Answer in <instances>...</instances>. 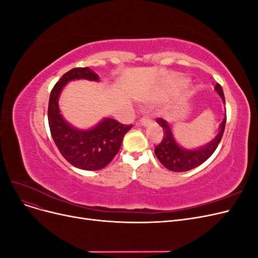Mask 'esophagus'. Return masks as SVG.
I'll use <instances>...</instances> for the list:
<instances>
[{"label": "esophagus", "mask_w": 258, "mask_h": 258, "mask_svg": "<svg viewBox=\"0 0 258 258\" xmlns=\"http://www.w3.org/2000/svg\"><path fill=\"white\" fill-rule=\"evenodd\" d=\"M152 122H153V120L150 118V117L144 116V117H142V118H140L137 121V124H138V126H144V127H146V126H148V124H151Z\"/></svg>", "instance_id": "34e87169"}]
</instances>
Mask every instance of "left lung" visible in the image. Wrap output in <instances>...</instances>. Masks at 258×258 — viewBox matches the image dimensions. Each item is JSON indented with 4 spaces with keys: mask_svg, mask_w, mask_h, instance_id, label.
<instances>
[{
    "mask_svg": "<svg viewBox=\"0 0 258 258\" xmlns=\"http://www.w3.org/2000/svg\"><path fill=\"white\" fill-rule=\"evenodd\" d=\"M215 90L221 96L223 102L225 103L223 88L220 84L215 85ZM156 121L160 124L161 129L163 130L162 141L155 147L156 157L170 171L184 172V171H189L200 166L215 152L224 134L226 116L221 123L217 136L207 145L198 147L196 150H185L182 146H179L175 141L169 123L165 119L158 118Z\"/></svg>",
    "mask_w": 258,
    "mask_h": 258,
    "instance_id": "8db88e82",
    "label": "left lung"
}]
</instances>
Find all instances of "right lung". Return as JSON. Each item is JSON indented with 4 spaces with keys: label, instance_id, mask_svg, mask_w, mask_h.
Here are the masks:
<instances>
[{
    "label": "right lung",
    "instance_id": "add662e5",
    "mask_svg": "<svg viewBox=\"0 0 258 258\" xmlns=\"http://www.w3.org/2000/svg\"><path fill=\"white\" fill-rule=\"evenodd\" d=\"M75 80L99 82V76L89 68H75L53 86L48 103L50 134L66 160L79 169L95 171L113 160L132 124L127 126L113 118H104L91 129L81 130L66 121L60 114L58 99L64 86Z\"/></svg>",
    "mask_w": 258,
    "mask_h": 258
}]
</instances>
